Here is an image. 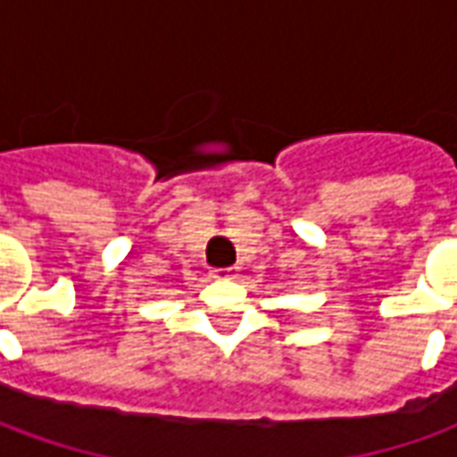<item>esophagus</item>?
<instances>
[{"mask_svg":"<svg viewBox=\"0 0 457 457\" xmlns=\"http://www.w3.org/2000/svg\"><path fill=\"white\" fill-rule=\"evenodd\" d=\"M210 277L220 278V281H228V278L237 277V267H225V269H212Z\"/></svg>","mask_w":457,"mask_h":457,"instance_id":"34e87169","label":"esophagus"}]
</instances>
